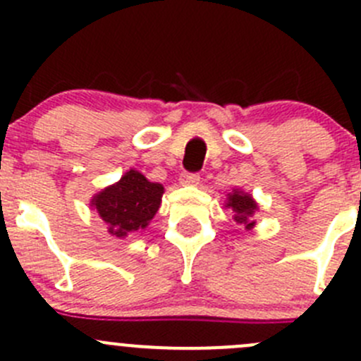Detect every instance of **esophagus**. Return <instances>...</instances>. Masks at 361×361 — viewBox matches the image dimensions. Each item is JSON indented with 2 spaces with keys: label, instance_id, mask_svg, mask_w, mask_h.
Masks as SVG:
<instances>
[{
  "label": "esophagus",
  "instance_id": "esophagus-1",
  "mask_svg": "<svg viewBox=\"0 0 361 361\" xmlns=\"http://www.w3.org/2000/svg\"><path fill=\"white\" fill-rule=\"evenodd\" d=\"M201 176L197 173H181L180 183L181 185H199Z\"/></svg>",
  "mask_w": 361,
  "mask_h": 361
}]
</instances>
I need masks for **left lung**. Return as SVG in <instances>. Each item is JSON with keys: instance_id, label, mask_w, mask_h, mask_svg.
Here are the masks:
<instances>
[{"instance_id": "8db88e82", "label": "left lung", "mask_w": 361, "mask_h": 361, "mask_svg": "<svg viewBox=\"0 0 361 361\" xmlns=\"http://www.w3.org/2000/svg\"><path fill=\"white\" fill-rule=\"evenodd\" d=\"M227 206L232 207V211L235 213L234 220L238 221V224L246 225V228H250L251 225L255 224V221L251 220V216H253L255 209H257V204H255V201L250 197L248 194H243V192H234V194L228 195Z\"/></svg>"}]
</instances>
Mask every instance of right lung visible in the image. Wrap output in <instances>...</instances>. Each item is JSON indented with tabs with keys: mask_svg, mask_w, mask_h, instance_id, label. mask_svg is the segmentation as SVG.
<instances>
[{
	"mask_svg": "<svg viewBox=\"0 0 361 361\" xmlns=\"http://www.w3.org/2000/svg\"><path fill=\"white\" fill-rule=\"evenodd\" d=\"M164 187L152 183L137 171L130 169L118 183L104 188L92 199V206L115 238H126L137 228H145L159 211Z\"/></svg>",
	"mask_w": 361,
	"mask_h": 361,
	"instance_id": "add662e5",
	"label": "right lung"
}]
</instances>
